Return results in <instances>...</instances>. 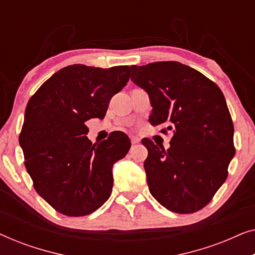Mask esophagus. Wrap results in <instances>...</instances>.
Masks as SVG:
<instances>
[{
    "label": "esophagus",
    "instance_id": "34e87169",
    "mask_svg": "<svg viewBox=\"0 0 255 255\" xmlns=\"http://www.w3.org/2000/svg\"><path fill=\"white\" fill-rule=\"evenodd\" d=\"M131 142H132V145L138 144V142H139V138H137V137H131Z\"/></svg>",
    "mask_w": 255,
    "mask_h": 255
}]
</instances>
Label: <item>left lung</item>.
<instances>
[{
	"label": "left lung",
	"instance_id": "8db88e82",
	"mask_svg": "<svg viewBox=\"0 0 255 255\" xmlns=\"http://www.w3.org/2000/svg\"><path fill=\"white\" fill-rule=\"evenodd\" d=\"M131 80L147 92L149 123L167 125L170 147L144 138L149 193L177 214L204 208L228 177L236 154L232 118L222 90L196 69L176 61L131 66Z\"/></svg>",
	"mask_w": 255,
	"mask_h": 255
}]
</instances>
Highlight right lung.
<instances>
[{
	"label": "right lung",
	"mask_w": 255,
	"mask_h": 255,
	"mask_svg": "<svg viewBox=\"0 0 255 255\" xmlns=\"http://www.w3.org/2000/svg\"><path fill=\"white\" fill-rule=\"evenodd\" d=\"M130 73L128 66H67L27 102L19 134L24 165L37 193L62 215L87 216L110 197L113 166L127 155L131 141L116 131L93 144L85 123L104 118L111 97L124 88Z\"/></svg>",
	"instance_id": "obj_1"
}]
</instances>
